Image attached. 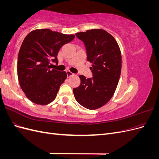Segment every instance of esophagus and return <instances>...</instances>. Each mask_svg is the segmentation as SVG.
Here are the masks:
<instances>
[{
	"label": "esophagus",
	"instance_id": "1",
	"mask_svg": "<svg viewBox=\"0 0 159 159\" xmlns=\"http://www.w3.org/2000/svg\"><path fill=\"white\" fill-rule=\"evenodd\" d=\"M66 74H67V76H68V77H70L71 75H72L74 74L73 73H71L70 71H68V70L66 71Z\"/></svg>",
	"mask_w": 159,
	"mask_h": 159
}]
</instances>
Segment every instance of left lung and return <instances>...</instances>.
Here are the masks:
<instances>
[{
    "label": "left lung",
    "mask_w": 159,
    "mask_h": 159,
    "mask_svg": "<svg viewBox=\"0 0 159 159\" xmlns=\"http://www.w3.org/2000/svg\"><path fill=\"white\" fill-rule=\"evenodd\" d=\"M75 36L85 45L93 77L79 76L81 83L73 89L74 97L85 108L98 109L109 102L116 89L121 70V52L115 38L104 30H88Z\"/></svg>",
    "instance_id": "left-lung-1"
}]
</instances>
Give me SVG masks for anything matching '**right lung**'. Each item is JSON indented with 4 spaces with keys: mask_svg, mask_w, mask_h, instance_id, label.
<instances>
[{
    "mask_svg": "<svg viewBox=\"0 0 159 159\" xmlns=\"http://www.w3.org/2000/svg\"><path fill=\"white\" fill-rule=\"evenodd\" d=\"M74 38L73 34L40 29L32 31L24 39L18 56V78L22 91L33 103L46 105L56 98L67 74L52 70L50 63L58 64L60 48Z\"/></svg>",
    "mask_w": 159,
    "mask_h": 159,
    "instance_id": "add662e5",
    "label": "right lung"
}]
</instances>
